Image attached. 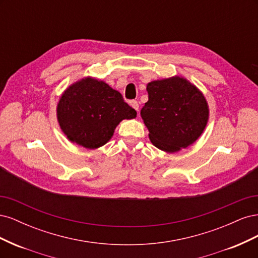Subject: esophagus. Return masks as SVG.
<instances>
[{
  "label": "esophagus",
  "instance_id": "34e87169",
  "mask_svg": "<svg viewBox=\"0 0 258 258\" xmlns=\"http://www.w3.org/2000/svg\"><path fill=\"white\" fill-rule=\"evenodd\" d=\"M130 105H131L132 107H134L137 112H139V103H138V101L131 100V101H130Z\"/></svg>",
  "mask_w": 258,
  "mask_h": 258
}]
</instances>
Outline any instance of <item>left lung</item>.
<instances>
[{
    "mask_svg": "<svg viewBox=\"0 0 258 258\" xmlns=\"http://www.w3.org/2000/svg\"><path fill=\"white\" fill-rule=\"evenodd\" d=\"M146 90L148 101L141 117L153 145L176 153L196 142L209 120L204 93L177 75L148 83Z\"/></svg>",
    "mask_w": 258,
    "mask_h": 258,
    "instance_id": "1",
    "label": "left lung"
}]
</instances>
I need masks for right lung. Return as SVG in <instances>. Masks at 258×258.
Segmentation results:
<instances>
[{
  "mask_svg": "<svg viewBox=\"0 0 258 258\" xmlns=\"http://www.w3.org/2000/svg\"><path fill=\"white\" fill-rule=\"evenodd\" d=\"M137 111L120 92L95 77H85L62 93L57 119L70 141L88 150L106 144L122 119H134Z\"/></svg>",
  "mask_w": 258,
  "mask_h": 258,
  "instance_id": "1",
  "label": "right lung"
}]
</instances>
